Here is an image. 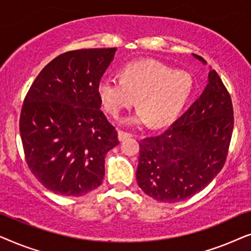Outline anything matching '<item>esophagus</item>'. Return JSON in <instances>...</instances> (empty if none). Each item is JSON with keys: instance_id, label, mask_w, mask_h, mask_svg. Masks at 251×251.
Instances as JSON below:
<instances>
[{"instance_id": "34e87169", "label": "esophagus", "mask_w": 251, "mask_h": 251, "mask_svg": "<svg viewBox=\"0 0 251 251\" xmlns=\"http://www.w3.org/2000/svg\"><path fill=\"white\" fill-rule=\"evenodd\" d=\"M118 137H119L120 142H123V140H125V139L132 137V135H131V133H129V132L122 131V130H119V131H118Z\"/></svg>"}]
</instances>
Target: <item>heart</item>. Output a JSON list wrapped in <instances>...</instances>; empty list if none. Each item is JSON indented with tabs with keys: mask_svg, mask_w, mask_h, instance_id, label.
<instances>
[{
	"mask_svg": "<svg viewBox=\"0 0 251 251\" xmlns=\"http://www.w3.org/2000/svg\"><path fill=\"white\" fill-rule=\"evenodd\" d=\"M121 80L104 77L97 92L102 106L114 118L138 102L140 108L123 120L131 126L152 123L160 128L173 122L193 91L187 72L174 71L155 60H140L122 68Z\"/></svg>",
	"mask_w": 251,
	"mask_h": 251,
	"instance_id": "1",
	"label": "heart"
}]
</instances>
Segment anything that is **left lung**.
<instances>
[{"instance_id":"8db88e82","label":"left lung","mask_w":251,"mask_h":251,"mask_svg":"<svg viewBox=\"0 0 251 251\" xmlns=\"http://www.w3.org/2000/svg\"><path fill=\"white\" fill-rule=\"evenodd\" d=\"M193 57L207 64L200 56ZM233 123L231 97L216 71L210 70L204 90L191 107L163 133L140 142L138 186L167 203L199 193L224 166Z\"/></svg>"}]
</instances>
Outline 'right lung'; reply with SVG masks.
Returning a JSON list of instances; mask_svg holds the SVG:
<instances>
[{
    "label": "right lung",
    "mask_w": 251,
    "mask_h": 251,
    "mask_svg": "<svg viewBox=\"0 0 251 251\" xmlns=\"http://www.w3.org/2000/svg\"><path fill=\"white\" fill-rule=\"evenodd\" d=\"M115 52L107 48L60 54L27 92L19 121L26 162L53 193L81 197L100 186L106 153L119 145L97 92Z\"/></svg>",
    "instance_id": "add662e5"
}]
</instances>
